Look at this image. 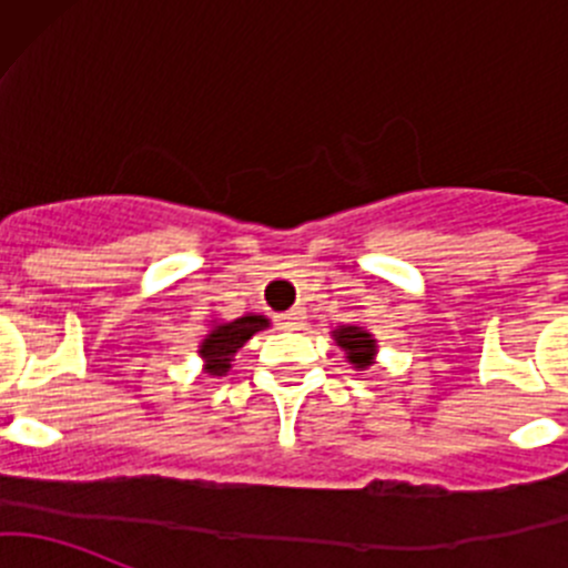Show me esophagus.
Returning a JSON list of instances; mask_svg holds the SVG:
<instances>
[{
	"label": "esophagus",
	"instance_id": "1",
	"mask_svg": "<svg viewBox=\"0 0 568 568\" xmlns=\"http://www.w3.org/2000/svg\"><path fill=\"white\" fill-rule=\"evenodd\" d=\"M305 311H302V307H294V311L288 313H280L277 324L280 329H302V326H305Z\"/></svg>",
	"mask_w": 568,
	"mask_h": 568
}]
</instances>
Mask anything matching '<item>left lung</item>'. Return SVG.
Segmentation results:
<instances>
[{"label":"left lung","instance_id":"1","mask_svg":"<svg viewBox=\"0 0 568 568\" xmlns=\"http://www.w3.org/2000/svg\"><path fill=\"white\" fill-rule=\"evenodd\" d=\"M335 341L346 352L348 363H354L357 368H368L371 359H374L376 343L363 326H341V329H335Z\"/></svg>","mask_w":568,"mask_h":568}]
</instances>
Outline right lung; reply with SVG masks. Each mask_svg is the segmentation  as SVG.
I'll return each mask as SVG.
<instances>
[{"instance_id": "1", "label": "right lung", "mask_w": 568, "mask_h": 568, "mask_svg": "<svg viewBox=\"0 0 568 568\" xmlns=\"http://www.w3.org/2000/svg\"><path fill=\"white\" fill-rule=\"evenodd\" d=\"M263 326H268V321L263 316H242L231 324H220L216 329H211V335L205 337L200 354L205 357V371L209 374L222 376L231 368V357L250 341L255 332H261Z\"/></svg>"}]
</instances>
